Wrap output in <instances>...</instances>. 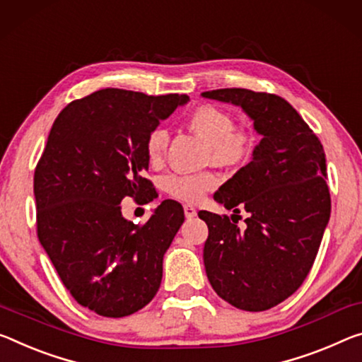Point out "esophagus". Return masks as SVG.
Instances as JSON below:
<instances>
[{
    "mask_svg": "<svg viewBox=\"0 0 362 362\" xmlns=\"http://www.w3.org/2000/svg\"><path fill=\"white\" fill-rule=\"evenodd\" d=\"M183 212H185V217H187V219H193V217L197 216V209H194L193 206H190V204H185V206H183Z\"/></svg>",
    "mask_w": 362,
    "mask_h": 362,
    "instance_id": "esophagus-1",
    "label": "esophagus"
}]
</instances>
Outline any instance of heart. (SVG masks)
<instances>
[{
    "instance_id": "obj_1",
    "label": "heart",
    "mask_w": 362,
    "mask_h": 362,
    "mask_svg": "<svg viewBox=\"0 0 362 362\" xmlns=\"http://www.w3.org/2000/svg\"><path fill=\"white\" fill-rule=\"evenodd\" d=\"M233 117L226 109L212 105L194 107L188 116V127L208 143L206 163L217 165H242L251 158L255 139L250 132L233 127ZM169 145V134L164 129H154L146 136L145 150L151 164L163 160ZM219 177L204 170L199 174H170L164 179V190L169 197L185 203H198L206 193L217 187Z\"/></svg>"
}]
</instances>
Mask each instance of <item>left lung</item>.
<instances>
[{
  "instance_id": "1",
  "label": "left lung",
  "mask_w": 362,
  "mask_h": 362,
  "mask_svg": "<svg viewBox=\"0 0 362 362\" xmlns=\"http://www.w3.org/2000/svg\"><path fill=\"white\" fill-rule=\"evenodd\" d=\"M202 96L240 106L262 136L250 163L214 193L227 209L248 212L245 230L227 216L198 212L209 230L203 250L206 274L232 306L266 311L305 282L329 223L322 143L277 95L221 88Z\"/></svg>"
}]
</instances>
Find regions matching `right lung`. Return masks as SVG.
Instances as JSON below:
<instances>
[{"label": "right lung", "instance_id": "add662e5", "mask_svg": "<svg viewBox=\"0 0 362 362\" xmlns=\"http://www.w3.org/2000/svg\"><path fill=\"white\" fill-rule=\"evenodd\" d=\"M188 100L95 91L59 112L37 164L40 243L74 300L105 317L136 313L159 290L164 253L185 221L182 204L164 199L135 226L120 203L156 197L145 179L146 136Z\"/></svg>", "mask_w": 362, "mask_h": 362}]
</instances>
